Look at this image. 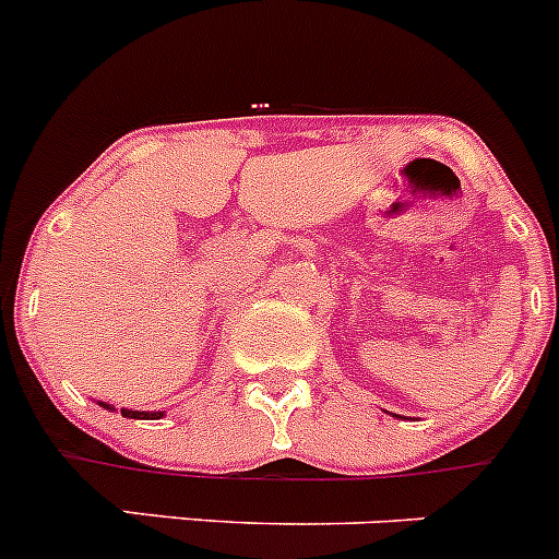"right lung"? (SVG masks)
Returning <instances> with one entry per match:
<instances>
[{"instance_id": "right-lung-1", "label": "right lung", "mask_w": 559, "mask_h": 559, "mask_svg": "<svg viewBox=\"0 0 559 559\" xmlns=\"http://www.w3.org/2000/svg\"><path fill=\"white\" fill-rule=\"evenodd\" d=\"M104 405V408L109 411L107 403H98ZM121 414L127 416V419H162V411H129V408H121Z\"/></svg>"}]
</instances>
